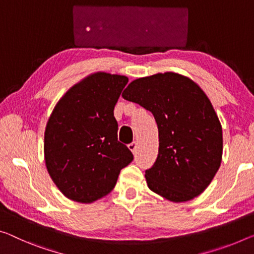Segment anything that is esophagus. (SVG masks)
<instances>
[{
  "label": "esophagus",
  "mask_w": 254,
  "mask_h": 254,
  "mask_svg": "<svg viewBox=\"0 0 254 254\" xmlns=\"http://www.w3.org/2000/svg\"><path fill=\"white\" fill-rule=\"evenodd\" d=\"M136 144H138V143H136L135 141L131 142L130 144H128V149H130V150L133 152V154H135V152H136Z\"/></svg>",
  "instance_id": "34e87169"
}]
</instances>
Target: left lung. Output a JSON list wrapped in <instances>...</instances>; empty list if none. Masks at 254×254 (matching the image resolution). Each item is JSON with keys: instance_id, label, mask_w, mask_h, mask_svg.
<instances>
[{"instance_id": "8db88e82", "label": "left lung", "mask_w": 254, "mask_h": 254, "mask_svg": "<svg viewBox=\"0 0 254 254\" xmlns=\"http://www.w3.org/2000/svg\"><path fill=\"white\" fill-rule=\"evenodd\" d=\"M122 96L151 112L158 127V156L146 171L149 189L174 202L201 194L223 155L220 122L202 89L166 72L134 80Z\"/></svg>"}]
</instances>
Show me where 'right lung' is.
Returning a JSON list of instances; mask_svg holds the SVG:
<instances>
[{
  "mask_svg": "<svg viewBox=\"0 0 254 254\" xmlns=\"http://www.w3.org/2000/svg\"><path fill=\"white\" fill-rule=\"evenodd\" d=\"M128 79L105 72L74 84L56 104L45 130V163L66 198L90 203L114 189L133 155L118 140L114 107Z\"/></svg>",
  "mask_w": 254,
  "mask_h": 254,
  "instance_id": "add662e5",
  "label": "right lung"
}]
</instances>
